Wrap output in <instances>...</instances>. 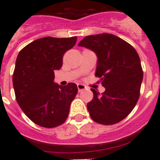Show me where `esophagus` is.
<instances>
[{
    "label": "esophagus",
    "mask_w": 160,
    "mask_h": 160,
    "mask_svg": "<svg viewBox=\"0 0 160 160\" xmlns=\"http://www.w3.org/2000/svg\"><path fill=\"white\" fill-rule=\"evenodd\" d=\"M78 92H81L82 90H85V89H87V87H86V86H84V85L82 84H78Z\"/></svg>",
    "instance_id": "34e87169"
}]
</instances>
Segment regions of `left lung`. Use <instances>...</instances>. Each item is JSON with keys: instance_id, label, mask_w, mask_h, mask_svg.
<instances>
[{"instance_id": "left-lung-1", "label": "left lung", "mask_w": 160, "mask_h": 160, "mask_svg": "<svg viewBox=\"0 0 160 160\" xmlns=\"http://www.w3.org/2000/svg\"><path fill=\"white\" fill-rule=\"evenodd\" d=\"M78 46L96 53L95 76L106 89L101 94L91 89L94 98L87 103L90 117L103 125L119 122L132 111L139 98L143 72L138 53L129 43L110 33L85 37Z\"/></svg>"}]
</instances>
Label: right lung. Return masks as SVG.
Returning a JSON list of instances; mask_svg holds the SVG:
<instances>
[{
    "label": "right lung",
    "instance_id": "add662e5",
    "mask_svg": "<svg viewBox=\"0 0 160 160\" xmlns=\"http://www.w3.org/2000/svg\"><path fill=\"white\" fill-rule=\"evenodd\" d=\"M77 37H46L33 41L19 52L12 75L16 100L26 116L46 128L64 123L77 85L62 87L53 82L54 70L62 66V58L73 47Z\"/></svg>",
    "mask_w": 160,
    "mask_h": 160
}]
</instances>
